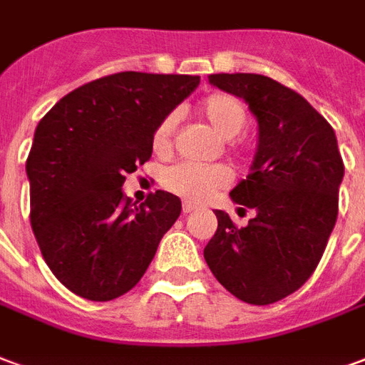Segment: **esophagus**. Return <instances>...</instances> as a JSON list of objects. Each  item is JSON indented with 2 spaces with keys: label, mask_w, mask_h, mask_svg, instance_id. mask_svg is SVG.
Returning <instances> with one entry per match:
<instances>
[{
  "label": "esophagus",
  "mask_w": 365,
  "mask_h": 365,
  "mask_svg": "<svg viewBox=\"0 0 365 365\" xmlns=\"http://www.w3.org/2000/svg\"><path fill=\"white\" fill-rule=\"evenodd\" d=\"M182 210H183V212H185V215H190V212H193V210H197V205H193V203H183Z\"/></svg>",
  "instance_id": "obj_1"
}]
</instances>
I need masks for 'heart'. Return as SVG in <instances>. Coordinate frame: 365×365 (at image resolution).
<instances>
[{
    "instance_id": "1",
    "label": "heart",
    "mask_w": 365,
    "mask_h": 365,
    "mask_svg": "<svg viewBox=\"0 0 365 365\" xmlns=\"http://www.w3.org/2000/svg\"><path fill=\"white\" fill-rule=\"evenodd\" d=\"M199 114L222 139H234L236 135L242 133L247 121L242 102L228 94H212L209 98H205L199 106ZM175 123H178L175 114H168L155 129L153 150L156 155L170 153ZM230 182V170L222 164L197 166V164L180 162L175 166H170L162 175V185L170 193L182 197L185 201H205L212 193L226 187Z\"/></svg>"
}]
</instances>
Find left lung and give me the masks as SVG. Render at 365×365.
<instances>
[{"label": "left lung", "mask_w": 365, "mask_h": 365, "mask_svg": "<svg viewBox=\"0 0 365 365\" xmlns=\"http://www.w3.org/2000/svg\"><path fill=\"white\" fill-rule=\"evenodd\" d=\"M209 83L245 100L259 141L250 175L230 191L255 217L237 228L215 210L218 228L205 261L236 298L269 306L312 277L334 228L344 175L336 135L304 96L271 77L217 73Z\"/></svg>", "instance_id": "left-lung-1"}]
</instances>
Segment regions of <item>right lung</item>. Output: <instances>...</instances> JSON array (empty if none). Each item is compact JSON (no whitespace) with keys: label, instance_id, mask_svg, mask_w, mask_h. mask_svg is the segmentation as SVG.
Wrapping results in <instances>:
<instances>
[{"label":"right lung","instance_id":"1","mask_svg":"<svg viewBox=\"0 0 365 365\" xmlns=\"http://www.w3.org/2000/svg\"><path fill=\"white\" fill-rule=\"evenodd\" d=\"M197 85V75L114 73L66 94L40 120L26 158L32 232L73 294L108 302L129 292L180 217V197L158 190L137 205L121 185Z\"/></svg>","mask_w":365,"mask_h":365}]
</instances>
